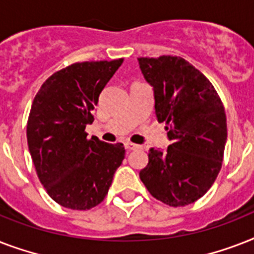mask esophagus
Masks as SVG:
<instances>
[{"mask_svg":"<svg viewBox=\"0 0 254 254\" xmlns=\"http://www.w3.org/2000/svg\"><path fill=\"white\" fill-rule=\"evenodd\" d=\"M125 147H127V150H141V149H142L141 145H137V143L133 142H127L125 143Z\"/></svg>","mask_w":254,"mask_h":254,"instance_id":"1","label":"esophagus"}]
</instances>
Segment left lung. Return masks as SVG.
<instances>
[{"label": "left lung", "instance_id": "1", "mask_svg": "<svg viewBox=\"0 0 254 254\" xmlns=\"http://www.w3.org/2000/svg\"><path fill=\"white\" fill-rule=\"evenodd\" d=\"M154 89L155 115L171 139L166 151L149 150L139 171L147 191L171 207L204 195L220 171L227 142L224 105L212 83L181 57L138 58Z\"/></svg>", "mask_w": 254, "mask_h": 254}]
</instances>
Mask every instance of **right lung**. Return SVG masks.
I'll use <instances>...</instances> for the list:
<instances>
[{"mask_svg":"<svg viewBox=\"0 0 254 254\" xmlns=\"http://www.w3.org/2000/svg\"><path fill=\"white\" fill-rule=\"evenodd\" d=\"M124 59L81 62L53 73L34 97L27 145L39 181L58 204L85 211L107 196L125 158L123 143L88 138L92 111Z\"/></svg>","mask_w":254,"mask_h":254,"instance_id":"add662e5","label":"right lung"}]
</instances>
